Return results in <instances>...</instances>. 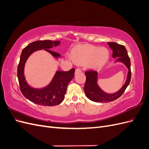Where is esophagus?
I'll use <instances>...</instances> for the list:
<instances>
[{"mask_svg":"<svg viewBox=\"0 0 149 149\" xmlns=\"http://www.w3.org/2000/svg\"><path fill=\"white\" fill-rule=\"evenodd\" d=\"M81 70L80 68H76V70H75V73L76 74V73H79V72H81Z\"/></svg>","mask_w":149,"mask_h":149,"instance_id":"34e87169","label":"esophagus"}]
</instances>
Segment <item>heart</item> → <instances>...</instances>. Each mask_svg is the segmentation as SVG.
<instances>
[{"mask_svg": "<svg viewBox=\"0 0 149 149\" xmlns=\"http://www.w3.org/2000/svg\"><path fill=\"white\" fill-rule=\"evenodd\" d=\"M109 52L106 48H100L91 45L77 46L71 52V57L76 63H88L92 68H97L104 64L109 58Z\"/></svg>", "mask_w": 149, "mask_h": 149, "instance_id": "b5f03b06", "label": "heart"}]
</instances>
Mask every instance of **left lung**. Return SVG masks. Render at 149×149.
I'll use <instances>...</instances> for the list:
<instances>
[{"label": "left lung", "instance_id": "8db88e82", "mask_svg": "<svg viewBox=\"0 0 149 149\" xmlns=\"http://www.w3.org/2000/svg\"><path fill=\"white\" fill-rule=\"evenodd\" d=\"M109 47L112 51V57L118 58L116 61H122L129 69L127 78L126 82L122 88L116 93L107 94L102 91L97 84V73L94 70H88L85 71L86 77L84 84V93L90 100L97 102H108L113 101L122 96L125 89L130 83L131 79V70H130V60L129 57L127 49L122 45L115 42H108Z\"/></svg>", "mask_w": 149, "mask_h": 149}]
</instances>
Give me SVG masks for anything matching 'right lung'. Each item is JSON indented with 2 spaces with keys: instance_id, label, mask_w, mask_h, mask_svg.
Listing matches in <instances>:
<instances>
[{
  "instance_id": "add662e5",
  "label": "right lung",
  "mask_w": 149,
  "mask_h": 149,
  "mask_svg": "<svg viewBox=\"0 0 149 149\" xmlns=\"http://www.w3.org/2000/svg\"><path fill=\"white\" fill-rule=\"evenodd\" d=\"M60 43V41L38 40L30 43L23 49L21 53L17 68V77L20 91L27 100L37 104L53 106L60 104L65 98L68 84L74 77L75 70L72 68L68 71H58L52 82L47 87L35 89L29 86L26 82L24 74L25 63L31 54L38 49H44L55 58L60 56L58 53L49 49L53 47L59 45Z\"/></svg>"
}]
</instances>
